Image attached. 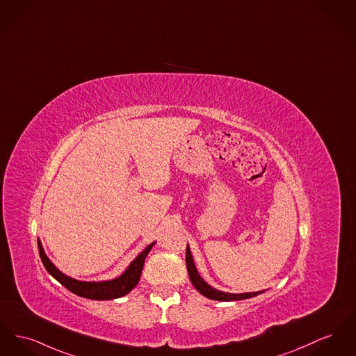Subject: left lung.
Instances as JSON below:
<instances>
[{
    "label": "left lung",
    "instance_id": "left-lung-1",
    "mask_svg": "<svg viewBox=\"0 0 356 356\" xmlns=\"http://www.w3.org/2000/svg\"><path fill=\"white\" fill-rule=\"evenodd\" d=\"M186 262H187V270H188L189 280H191L192 285L196 288L197 292L202 293L203 296H206L207 298H211V300H216V301H239V300H246V298L255 297V296L265 292V291H258V292L229 293L215 289L213 286L209 285L202 278V275L199 274V272H197L188 245H187V252H186Z\"/></svg>",
    "mask_w": 356,
    "mask_h": 356
}]
</instances>
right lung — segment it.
I'll list each match as a JSON object with an SVG mask.
<instances>
[{
    "label": "right lung",
    "instance_id": "1",
    "mask_svg": "<svg viewBox=\"0 0 356 356\" xmlns=\"http://www.w3.org/2000/svg\"><path fill=\"white\" fill-rule=\"evenodd\" d=\"M154 243L156 242H152L150 245H147V248L129 264L125 272L121 275L113 280H105V281H82L60 272L54 265V262L47 257L45 251L42 249L40 239H38L40 258L47 272L49 273L56 281H59L70 292L75 293L81 297L90 298V300H113V298L124 297L127 293L131 292L133 288L140 281L141 272L145 264V258L149 251L152 250V248L154 246Z\"/></svg>",
    "mask_w": 356,
    "mask_h": 356
}]
</instances>
